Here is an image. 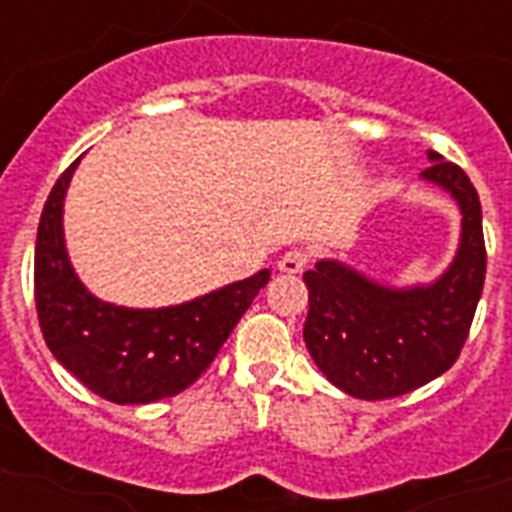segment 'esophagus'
<instances>
[{"mask_svg": "<svg viewBox=\"0 0 512 512\" xmlns=\"http://www.w3.org/2000/svg\"><path fill=\"white\" fill-rule=\"evenodd\" d=\"M311 263V255L305 252V249L295 247V249H289V252H284L279 260V271L284 273H303L305 271V265Z\"/></svg>", "mask_w": 512, "mask_h": 512, "instance_id": "34e87169", "label": "esophagus"}]
</instances>
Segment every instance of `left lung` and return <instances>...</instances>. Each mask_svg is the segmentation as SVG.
I'll return each mask as SVG.
<instances>
[{
    "label": "left lung",
    "mask_w": 512,
    "mask_h": 512,
    "mask_svg": "<svg viewBox=\"0 0 512 512\" xmlns=\"http://www.w3.org/2000/svg\"><path fill=\"white\" fill-rule=\"evenodd\" d=\"M428 183L452 193L462 212L460 249L428 287L393 289L337 260L305 271V345L327 380L364 401L404 396L457 361L484 292L481 201L462 167L430 151Z\"/></svg>",
    "instance_id": "8db88e82"
}]
</instances>
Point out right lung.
Wrapping results in <instances>:
<instances>
[{
  "label": "right lung",
  "instance_id": "right-lung-1",
  "mask_svg": "<svg viewBox=\"0 0 512 512\" xmlns=\"http://www.w3.org/2000/svg\"><path fill=\"white\" fill-rule=\"evenodd\" d=\"M76 159L52 185L34 252L36 316L52 356L114 404H151L199 380L239 324L271 271L196 297L191 303L138 311L90 295L68 260L63 199Z\"/></svg>",
  "mask_w": 512,
  "mask_h": 512
}]
</instances>
